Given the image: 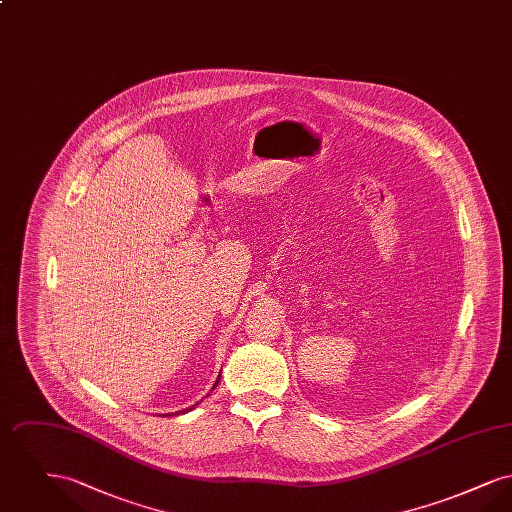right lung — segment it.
<instances>
[{
	"label": "right lung",
	"instance_id": "add662e5",
	"mask_svg": "<svg viewBox=\"0 0 512 512\" xmlns=\"http://www.w3.org/2000/svg\"><path fill=\"white\" fill-rule=\"evenodd\" d=\"M219 382H220V374H219V378H217V382H215V384H213V390H215V388H217V386H219ZM213 390H211V391H213ZM195 405H197V403H195ZM195 405H192V407H188V409H184V411H178V413H174V414L188 413V411H192V409H195Z\"/></svg>",
	"mask_w": 512,
	"mask_h": 512
}]
</instances>
